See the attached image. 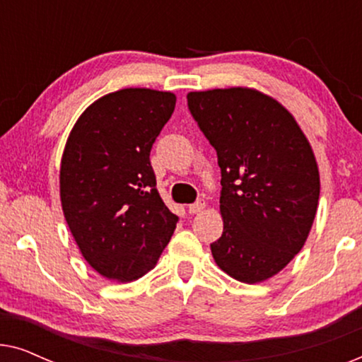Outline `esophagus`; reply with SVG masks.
<instances>
[{
	"instance_id": "obj_1",
	"label": "esophagus",
	"mask_w": 362,
	"mask_h": 362,
	"mask_svg": "<svg viewBox=\"0 0 362 362\" xmlns=\"http://www.w3.org/2000/svg\"><path fill=\"white\" fill-rule=\"evenodd\" d=\"M204 209H206V201H204V199L196 201L194 204H191L189 207H187V211H189V214H199V212H202Z\"/></svg>"
}]
</instances>
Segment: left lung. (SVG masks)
<instances>
[{
	"label": "left lung",
	"instance_id": "8db88e82",
	"mask_svg": "<svg viewBox=\"0 0 362 362\" xmlns=\"http://www.w3.org/2000/svg\"><path fill=\"white\" fill-rule=\"evenodd\" d=\"M187 107L217 151L224 230L217 267L244 284L284 270L305 245L320 199L315 153L293 115L255 88L189 92Z\"/></svg>",
	"mask_w": 362,
	"mask_h": 362
}]
</instances>
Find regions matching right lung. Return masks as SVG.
Wrapping results in <instances>:
<instances>
[{
  "label": "right lung",
  "instance_id": "obj_1",
  "mask_svg": "<svg viewBox=\"0 0 362 362\" xmlns=\"http://www.w3.org/2000/svg\"><path fill=\"white\" fill-rule=\"evenodd\" d=\"M175 105L171 92L122 88L88 105L69 133L59 173L64 217L83 259L108 280L148 274L176 229L150 163Z\"/></svg>",
  "mask_w": 362,
  "mask_h": 362
}]
</instances>
